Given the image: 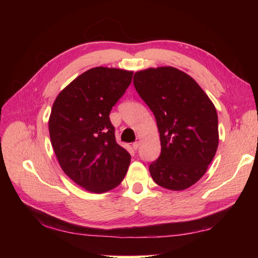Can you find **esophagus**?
Segmentation results:
<instances>
[{
  "label": "esophagus",
  "mask_w": 258,
  "mask_h": 258,
  "mask_svg": "<svg viewBox=\"0 0 258 258\" xmlns=\"http://www.w3.org/2000/svg\"><path fill=\"white\" fill-rule=\"evenodd\" d=\"M140 145H141V142H140V141H135V142L133 143V149L137 150L138 148L140 147Z\"/></svg>",
  "instance_id": "34e87169"
}]
</instances>
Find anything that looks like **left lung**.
<instances>
[{
	"label": "left lung",
	"mask_w": 258,
	"mask_h": 258,
	"mask_svg": "<svg viewBox=\"0 0 258 258\" xmlns=\"http://www.w3.org/2000/svg\"><path fill=\"white\" fill-rule=\"evenodd\" d=\"M135 90L154 112L159 158L149 166L157 184L185 190L206 173L218 147L215 106L194 78L171 66L134 74Z\"/></svg>",
	"instance_id": "8db88e82"
}]
</instances>
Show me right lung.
Segmentation results:
<instances>
[{"mask_svg": "<svg viewBox=\"0 0 258 258\" xmlns=\"http://www.w3.org/2000/svg\"><path fill=\"white\" fill-rule=\"evenodd\" d=\"M133 72L95 67L55 98L49 118L51 145L64 174L93 194L118 186L131 163L116 142L109 113L132 83Z\"/></svg>", "mask_w": 258, "mask_h": 258, "instance_id": "1", "label": "right lung"}]
</instances>
